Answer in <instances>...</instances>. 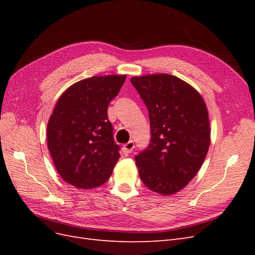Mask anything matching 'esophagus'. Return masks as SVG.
Instances as JSON below:
<instances>
[{"instance_id": "obj_1", "label": "esophagus", "mask_w": 255, "mask_h": 255, "mask_svg": "<svg viewBox=\"0 0 255 255\" xmlns=\"http://www.w3.org/2000/svg\"><path fill=\"white\" fill-rule=\"evenodd\" d=\"M134 146H135V144H134V142L132 141V140H129L128 142H127L126 144H123V152H125V154H129L130 152L133 151V149H134Z\"/></svg>"}]
</instances>
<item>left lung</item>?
Segmentation results:
<instances>
[{"label":"left lung","instance_id":"left-lung-1","mask_svg":"<svg viewBox=\"0 0 255 255\" xmlns=\"http://www.w3.org/2000/svg\"><path fill=\"white\" fill-rule=\"evenodd\" d=\"M130 83L148 107L151 128L148 148L135 156L138 173L152 191L173 195L194 179L210 148L206 104L174 75L134 76Z\"/></svg>","mask_w":255,"mask_h":255}]
</instances>
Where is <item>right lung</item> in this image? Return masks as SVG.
<instances>
[{"label": "right lung", "mask_w": 255, "mask_h": 255, "mask_svg": "<svg viewBox=\"0 0 255 255\" xmlns=\"http://www.w3.org/2000/svg\"><path fill=\"white\" fill-rule=\"evenodd\" d=\"M127 79L91 76L67 88L48 122V149L63 180L80 189L101 186L120 157L107 107Z\"/></svg>", "instance_id": "add662e5"}]
</instances>
